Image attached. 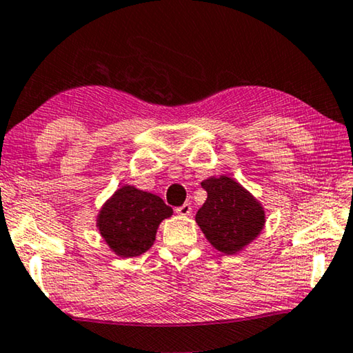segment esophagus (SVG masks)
Listing matches in <instances>:
<instances>
[{"label":"esophagus","instance_id":"1","mask_svg":"<svg viewBox=\"0 0 353 353\" xmlns=\"http://www.w3.org/2000/svg\"><path fill=\"white\" fill-rule=\"evenodd\" d=\"M191 205L189 203H184V205H181V207H178V208H175V211L178 214H181V216H189L191 214Z\"/></svg>","mask_w":353,"mask_h":353}]
</instances>
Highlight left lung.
<instances>
[{
    "instance_id": "8db88e82",
    "label": "left lung",
    "mask_w": 353,
    "mask_h": 353,
    "mask_svg": "<svg viewBox=\"0 0 353 353\" xmlns=\"http://www.w3.org/2000/svg\"><path fill=\"white\" fill-rule=\"evenodd\" d=\"M207 200L195 221L218 251L236 254L263 229L265 211L240 183L221 175L202 181Z\"/></svg>"
}]
</instances>
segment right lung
<instances>
[{
    "label": "right lung",
    "mask_w": 353,
    "mask_h": 353,
    "mask_svg": "<svg viewBox=\"0 0 353 353\" xmlns=\"http://www.w3.org/2000/svg\"><path fill=\"white\" fill-rule=\"evenodd\" d=\"M172 213L158 195L126 184L102 207L97 227L117 256L137 257L153 246L159 224Z\"/></svg>",
    "instance_id": "obj_1"
}]
</instances>
